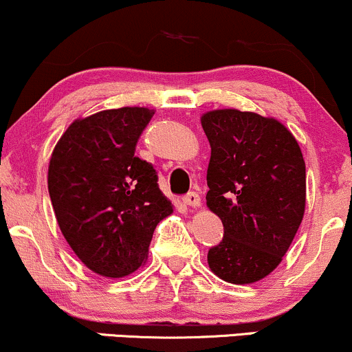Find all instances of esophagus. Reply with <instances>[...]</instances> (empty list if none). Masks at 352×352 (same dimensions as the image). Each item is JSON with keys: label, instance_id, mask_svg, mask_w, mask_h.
<instances>
[{"label": "esophagus", "instance_id": "34e87169", "mask_svg": "<svg viewBox=\"0 0 352 352\" xmlns=\"http://www.w3.org/2000/svg\"><path fill=\"white\" fill-rule=\"evenodd\" d=\"M184 203L187 206H192V208H197V206H200V195L197 192H190L184 197Z\"/></svg>", "mask_w": 352, "mask_h": 352}]
</instances>
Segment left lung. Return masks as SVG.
<instances>
[{"instance_id":"left-lung-1","label":"left lung","mask_w":352,"mask_h":352,"mask_svg":"<svg viewBox=\"0 0 352 352\" xmlns=\"http://www.w3.org/2000/svg\"><path fill=\"white\" fill-rule=\"evenodd\" d=\"M211 146L206 205L224 226L208 265L224 282L254 283L282 262L305 213L307 173L294 134L239 109L201 116Z\"/></svg>"}]
</instances>
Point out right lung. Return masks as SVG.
<instances>
[{
    "label": "right lung",
    "mask_w": 352,
    "mask_h": 352,
    "mask_svg": "<svg viewBox=\"0 0 352 352\" xmlns=\"http://www.w3.org/2000/svg\"><path fill=\"white\" fill-rule=\"evenodd\" d=\"M152 116L126 107L74 121L50 157L49 195L63 238L103 277L141 267L155 226L173 211L154 165L134 155Z\"/></svg>",
    "instance_id": "right-lung-1"
}]
</instances>
